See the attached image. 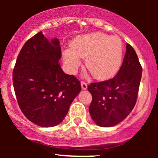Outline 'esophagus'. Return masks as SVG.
I'll return each mask as SVG.
<instances>
[{
    "label": "esophagus",
    "instance_id": "esophagus-1",
    "mask_svg": "<svg viewBox=\"0 0 158 158\" xmlns=\"http://www.w3.org/2000/svg\"><path fill=\"white\" fill-rule=\"evenodd\" d=\"M87 87H88L87 83H86L85 82L82 81L81 82V88H82V89H83V90H86V89H87Z\"/></svg>",
    "mask_w": 158,
    "mask_h": 158
}]
</instances>
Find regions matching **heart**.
<instances>
[{"label":"heart","mask_w":158,"mask_h":158,"mask_svg":"<svg viewBox=\"0 0 158 158\" xmlns=\"http://www.w3.org/2000/svg\"><path fill=\"white\" fill-rule=\"evenodd\" d=\"M123 47L117 36L95 32L75 38L71 49L63 53V60L70 73H75L85 58V66L96 79L111 78L119 70L122 62Z\"/></svg>","instance_id":"1"}]
</instances>
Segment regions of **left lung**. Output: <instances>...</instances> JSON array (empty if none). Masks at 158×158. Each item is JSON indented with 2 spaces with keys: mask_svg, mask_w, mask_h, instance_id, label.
<instances>
[{
  "mask_svg": "<svg viewBox=\"0 0 158 158\" xmlns=\"http://www.w3.org/2000/svg\"><path fill=\"white\" fill-rule=\"evenodd\" d=\"M142 68L135 49L127 44L124 60L117 75L108 81L92 83L89 112L98 126L111 127L124 119L137 101Z\"/></svg>",
  "mask_w": 158,
  "mask_h": 158,
  "instance_id": "8db88e82",
  "label": "left lung"
}]
</instances>
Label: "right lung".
<instances>
[{"label":"right lung","instance_id":"right-lung-1","mask_svg":"<svg viewBox=\"0 0 158 158\" xmlns=\"http://www.w3.org/2000/svg\"><path fill=\"white\" fill-rule=\"evenodd\" d=\"M57 39L40 31L25 43L13 71V84L21 111L42 127L60 124L81 90V82L62 70Z\"/></svg>","mask_w":158,"mask_h":158}]
</instances>
